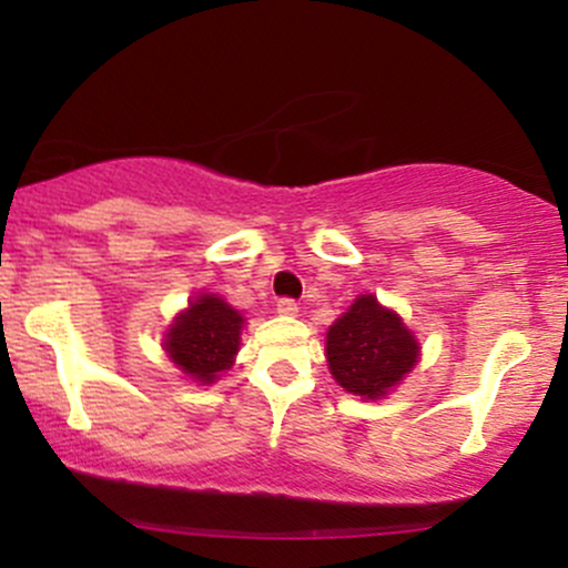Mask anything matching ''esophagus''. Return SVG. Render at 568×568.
<instances>
[{
	"instance_id": "1",
	"label": "esophagus",
	"mask_w": 568,
	"mask_h": 568,
	"mask_svg": "<svg viewBox=\"0 0 568 568\" xmlns=\"http://www.w3.org/2000/svg\"><path fill=\"white\" fill-rule=\"evenodd\" d=\"M277 312L280 315H296L298 312V304L293 302V298H277Z\"/></svg>"
}]
</instances>
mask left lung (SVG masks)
<instances>
[{"mask_svg":"<svg viewBox=\"0 0 568 568\" xmlns=\"http://www.w3.org/2000/svg\"><path fill=\"white\" fill-rule=\"evenodd\" d=\"M328 366L334 379L366 400L387 395L419 357V344L395 312L363 293L328 328Z\"/></svg>","mask_w":568,"mask_h":568,"instance_id":"1","label":"left lung"}]
</instances>
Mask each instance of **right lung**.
Returning a JSON list of instances; mask_svg holds the SVG:
<instances>
[{"mask_svg":"<svg viewBox=\"0 0 568 568\" xmlns=\"http://www.w3.org/2000/svg\"><path fill=\"white\" fill-rule=\"evenodd\" d=\"M243 315L216 293H202L197 302L168 331L165 349L171 361L192 379L211 384L237 355Z\"/></svg>","mask_w":568,"mask_h":568,"instance_id":"add662e5","label":"right lung"}]
</instances>
